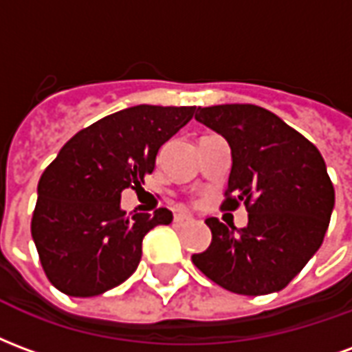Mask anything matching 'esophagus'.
Segmentation results:
<instances>
[{"instance_id":"obj_1","label":"esophagus","mask_w":352,"mask_h":352,"mask_svg":"<svg viewBox=\"0 0 352 352\" xmlns=\"http://www.w3.org/2000/svg\"><path fill=\"white\" fill-rule=\"evenodd\" d=\"M192 221H194V219L188 217V214H175V219H173L175 226H179V228H183V226H186V224H190Z\"/></svg>"}]
</instances>
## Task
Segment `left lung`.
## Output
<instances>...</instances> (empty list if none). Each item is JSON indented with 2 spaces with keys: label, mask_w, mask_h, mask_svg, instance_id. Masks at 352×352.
<instances>
[{
  "label": "left lung",
  "mask_w": 352,
  "mask_h": 352,
  "mask_svg": "<svg viewBox=\"0 0 352 352\" xmlns=\"http://www.w3.org/2000/svg\"><path fill=\"white\" fill-rule=\"evenodd\" d=\"M196 120L228 141L232 171L224 207L241 201L249 224L207 219L213 239L192 262L230 292H279L320 249L336 194L318 148L267 109L249 103L198 107Z\"/></svg>",
  "instance_id": "8db88e82"
}]
</instances>
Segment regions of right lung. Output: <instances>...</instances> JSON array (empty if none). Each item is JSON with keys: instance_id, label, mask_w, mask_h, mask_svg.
I'll list each match as a JSON object with an SVG mask.
<instances>
[{"instance_id": "right-lung-1", "label": "right lung", "mask_w": 352, "mask_h": 352, "mask_svg": "<svg viewBox=\"0 0 352 352\" xmlns=\"http://www.w3.org/2000/svg\"><path fill=\"white\" fill-rule=\"evenodd\" d=\"M196 107L135 105L75 133L37 186L32 237L49 280L67 296L90 298L138 270L148 230L169 224L162 207L128 217L124 188L153 173L160 146L190 122Z\"/></svg>"}]
</instances>
